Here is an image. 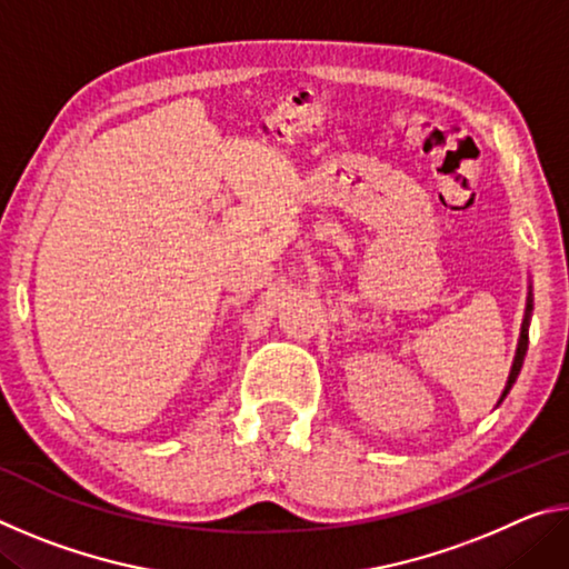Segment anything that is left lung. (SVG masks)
Wrapping results in <instances>:
<instances>
[{
    "instance_id": "1",
    "label": "left lung",
    "mask_w": 569,
    "mask_h": 569,
    "mask_svg": "<svg viewBox=\"0 0 569 569\" xmlns=\"http://www.w3.org/2000/svg\"><path fill=\"white\" fill-rule=\"evenodd\" d=\"M529 316H532V296L527 298V313H525V323H522V333H519V346H517V356H515V363H512V371H509V379H507V387L502 391V399L512 389V383L519 377V369H522V361H525V353H527V343H529ZM499 399V401H502Z\"/></svg>"
}]
</instances>
